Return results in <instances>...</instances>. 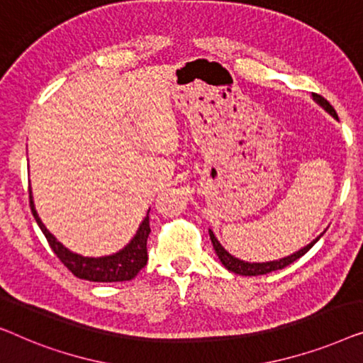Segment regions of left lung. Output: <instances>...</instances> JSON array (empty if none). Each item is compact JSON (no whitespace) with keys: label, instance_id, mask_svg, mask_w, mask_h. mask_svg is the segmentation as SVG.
I'll list each match as a JSON object with an SVG mask.
<instances>
[{"label":"left lung","instance_id":"obj_1","mask_svg":"<svg viewBox=\"0 0 363 363\" xmlns=\"http://www.w3.org/2000/svg\"><path fill=\"white\" fill-rule=\"evenodd\" d=\"M313 96H314V100L318 101V104H319L320 106H323V108H324L325 111H329L330 115L335 116V118H337V113H335L334 106L330 105L329 101L325 100L323 95L313 94ZM208 235H211L213 250H216L217 257L220 258V262H222L223 267H225V268L228 269V272H232V273H235V274H242V277H259V274H267V273L277 272V269H283V268L288 267V264L296 262V259H298V258L303 257V255L308 253L309 250L314 247V243L318 242V240H319L320 237H323V233H320L318 238L313 240V242H311V243L308 245V247L301 248L299 252L293 253V255H291V257L277 259V262H268V263H248V262H242V259L232 257V255L228 253L227 250L222 247L220 242H218V240L216 238V235H213L212 230H208Z\"/></svg>","mask_w":363,"mask_h":363}]
</instances>
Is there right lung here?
<instances>
[{"instance_id":"1","label":"right lung","mask_w":363,"mask_h":363,"mask_svg":"<svg viewBox=\"0 0 363 363\" xmlns=\"http://www.w3.org/2000/svg\"><path fill=\"white\" fill-rule=\"evenodd\" d=\"M29 203H30V212L38 222V225L43 233L48 238L49 247L52 248V252L57 255V258L64 263V267L72 272L74 277L89 279V281L96 283H115V281H130L131 278H135L140 273L141 268H145L147 262V250L146 242L147 235H150V216L145 217V220L141 222L140 228L131 242L126 245L123 250H120L118 253L110 255V257H101V258H86L80 257L77 253L69 252L62 243H59L52 233H49L48 228L40 218L38 217V212L34 208L33 196L29 191Z\"/></svg>"}]
</instances>
